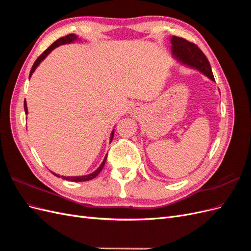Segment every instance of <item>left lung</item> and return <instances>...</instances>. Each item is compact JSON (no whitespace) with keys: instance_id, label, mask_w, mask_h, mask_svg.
I'll use <instances>...</instances> for the list:
<instances>
[{"instance_id":"obj_1","label":"left lung","mask_w":251,"mask_h":251,"mask_svg":"<svg viewBox=\"0 0 251 251\" xmlns=\"http://www.w3.org/2000/svg\"><path fill=\"white\" fill-rule=\"evenodd\" d=\"M171 44L173 57L178 63L191 68V69L198 70L210 80L215 81L208 59L195 44L178 36H172Z\"/></svg>"}]
</instances>
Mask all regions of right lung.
<instances>
[{"label": "right lung", "mask_w": 251, "mask_h": 251, "mask_svg": "<svg viewBox=\"0 0 251 251\" xmlns=\"http://www.w3.org/2000/svg\"><path fill=\"white\" fill-rule=\"evenodd\" d=\"M76 41H80V39H78V36H77L76 34H69V35H66V36H64V37H60V39H58L57 41H55L54 43H53V44L51 45V46H50L48 49L45 50V51L42 53V54H41L39 57H37V59L35 60V62H34V64H33V66H32V68H31V71H30V74H29V79H30V77L32 76V74H33V72L35 71L36 68L39 67V65L43 62V60L48 56V54H50L51 51H53L55 48H57L58 46H60V45L71 44V43H74V42H76ZM24 110H25V114L27 115V114H28V109H27L26 100H25V101H24ZM113 136H114V128H113V131L111 132V135H110V142H111L112 139H113ZM107 156H108V154L105 155V157H104V159H103V161L101 162V164H100V166H98V169H97L96 171H94L93 173H91V174H88V175H83V176H72V177L68 176V177H66V176H59L58 174H55V173H53V172H51V173H52L53 175H54V176L58 177V178H63V179H65V180L72 181V182H83V181L92 180V179H94V178L97 176V175L101 172V170L103 169V165H104L105 161H107Z\"/></svg>", "instance_id": "1"}]
</instances>
